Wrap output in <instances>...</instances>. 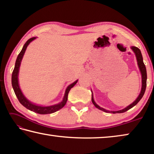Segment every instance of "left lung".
<instances>
[{
  "label": "left lung",
  "mask_w": 154,
  "mask_h": 154,
  "mask_svg": "<svg viewBox=\"0 0 154 154\" xmlns=\"http://www.w3.org/2000/svg\"><path fill=\"white\" fill-rule=\"evenodd\" d=\"M131 49H132V51H134V53L136 55V58L137 60V64L138 66H139V70L140 71V73H141V76H142V87H141V91L139 94V96H138L137 98L135 100L133 103L132 104H130V105H128V106H126V108H124V109H122V110L119 111H110L108 110H106V109H103L102 107H100V106H98L97 104L95 103V101L94 100V98H93V95L92 94V102L94 104L96 108H98V109H100L101 111H103L106 112V113H124L126 111L129 110L130 109H131L134 106H135L139 102L140 99L142 98V97L144 95V93L145 92V89H146V86H147V71H146V67L145 65L144 64V62H143V56L141 54V52H140V49L137 48V47L134 46H132Z\"/></svg>",
  "instance_id": "1"
}]
</instances>
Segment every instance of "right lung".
Returning a JSON list of instances; mask_svg holds the SVG:
<instances>
[{"instance_id": "right-lung-1", "label": "right lung", "mask_w": 154, "mask_h": 154, "mask_svg": "<svg viewBox=\"0 0 154 154\" xmlns=\"http://www.w3.org/2000/svg\"><path fill=\"white\" fill-rule=\"evenodd\" d=\"M35 38L36 37H32V38H30V39H28L24 44V45L23 46V48L22 49V51H20V53L19 54V55L17 56L16 61H15L14 69L12 72V77H11L12 87L14 88V92L17 96L18 100H19L20 103L22 104L23 106H25L26 109L39 114L53 113L54 112L60 110V109H62L65 105H66L67 99H68V94H69V91L75 84H76L77 82H78V80H76L75 82L71 83V85H69V86L67 87L66 91H65L63 100H62L61 103L56 104V105L48 106H43L40 105H36L35 104H33L32 103H31L30 101L28 100V99L25 97L24 95L23 94L22 91H21L20 88L19 83H18V74H19V70H20L21 62H22V60L23 58V56H24L26 49L28 45H29L31 41L35 40Z\"/></svg>"}]
</instances>
